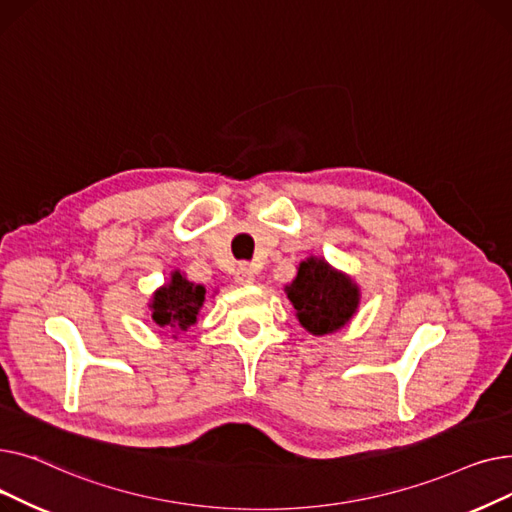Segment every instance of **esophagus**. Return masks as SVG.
Listing matches in <instances>:
<instances>
[{"label":"esophagus","mask_w":512,"mask_h":512,"mask_svg":"<svg viewBox=\"0 0 512 512\" xmlns=\"http://www.w3.org/2000/svg\"><path fill=\"white\" fill-rule=\"evenodd\" d=\"M234 282H236V284H240V286H249V284H253V282H255V272H253V267H251V265H247V263L238 265V270L234 272Z\"/></svg>","instance_id":"esophagus-1"}]
</instances>
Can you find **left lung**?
<instances>
[{
  "instance_id": "obj_1",
  "label": "left lung",
  "mask_w": 512,
  "mask_h": 512,
  "mask_svg": "<svg viewBox=\"0 0 512 512\" xmlns=\"http://www.w3.org/2000/svg\"><path fill=\"white\" fill-rule=\"evenodd\" d=\"M301 326L313 336L334 334L357 313L361 290L346 274L321 257L299 263L297 278L286 286Z\"/></svg>"
}]
</instances>
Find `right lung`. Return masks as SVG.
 Here are the masks:
<instances>
[{"instance_id": "obj_1", "label": "right lung", "mask_w": 512, "mask_h": 512, "mask_svg": "<svg viewBox=\"0 0 512 512\" xmlns=\"http://www.w3.org/2000/svg\"><path fill=\"white\" fill-rule=\"evenodd\" d=\"M205 303V288L186 280L178 270L172 272L170 282L155 290L149 303L151 319L159 328L186 332L197 324L199 311Z\"/></svg>"}]
</instances>
